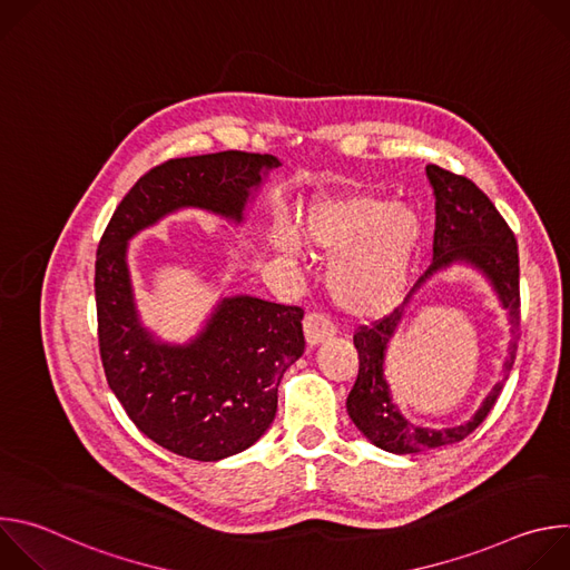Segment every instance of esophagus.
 I'll return each instance as SVG.
<instances>
[{
	"mask_svg": "<svg viewBox=\"0 0 570 570\" xmlns=\"http://www.w3.org/2000/svg\"><path fill=\"white\" fill-rule=\"evenodd\" d=\"M302 327H304V338H306L308 347H315V345L322 343L324 338H332V336L336 334L334 322H332L327 315H322V313H317V311L304 315Z\"/></svg>",
	"mask_w": 570,
	"mask_h": 570,
	"instance_id": "1",
	"label": "esophagus"
}]
</instances>
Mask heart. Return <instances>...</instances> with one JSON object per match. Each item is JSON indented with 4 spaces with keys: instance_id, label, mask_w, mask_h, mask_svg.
<instances>
[{
    "instance_id": "obj_1",
    "label": "heart",
    "mask_w": 570,
    "mask_h": 570,
    "mask_svg": "<svg viewBox=\"0 0 570 570\" xmlns=\"http://www.w3.org/2000/svg\"><path fill=\"white\" fill-rule=\"evenodd\" d=\"M299 232L315 255L334 257L327 284L343 311L376 317L399 304L422 238L413 209L361 194L322 198L304 212ZM271 243L284 259L299 253L286 225L273 227Z\"/></svg>"
}]
</instances>
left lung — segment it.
<instances>
[{"label": "left lung", "instance_id": "1", "mask_svg": "<svg viewBox=\"0 0 570 570\" xmlns=\"http://www.w3.org/2000/svg\"><path fill=\"white\" fill-rule=\"evenodd\" d=\"M426 176L435 194L433 264L420 277V282L401 306H396L390 315L376 320L372 327L363 324L354 334V347L358 352V376L347 396V413L356 429L379 449L399 455L420 453L464 440L492 413L505 385V380L500 382L488 395L479 413L466 425L453 430H422L411 425L397 413L382 376V358L386 343L400 321L402 306L429 276L455 261H464L493 282L513 322L511 356L504 366L507 379L512 372L521 338L519 248L514 232L499 214L494 203L469 178L440 169L438 165H429Z\"/></svg>", "mask_w": 570, "mask_h": 570}]
</instances>
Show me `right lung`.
I'll return each instance as SVG.
<instances>
[{"mask_svg": "<svg viewBox=\"0 0 570 570\" xmlns=\"http://www.w3.org/2000/svg\"><path fill=\"white\" fill-rule=\"evenodd\" d=\"M275 167V155L246 150L169 159L132 185L99 240L95 295L108 385L146 438L183 458L216 462L266 433L279 381L304 352V311L225 297L189 345L157 343L135 311L128 238L180 207L240 223L250 189Z\"/></svg>", "mask_w": 570, "mask_h": 570, "instance_id": "add662e5", "label": "right lung"}]
</instances>
